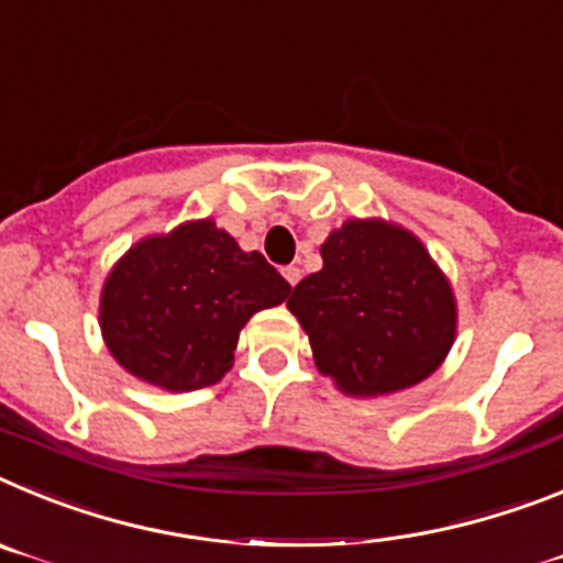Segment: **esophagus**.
I'll list each match as a JSON object with an SVG mask.
<instances>
[{
	"label": "esophagus",
	"mask_w": 563,
	"mask_h": 563,
	"mask_svg": "<svg viewBox=\"0 0 563 563\" xmlns=\"http://www.w3.org/2000/svg\"><path fill=\"white\" fill-rule=\"evenodd\" d=\"M283 277L288 280V286H297V283H300V268L286 266V268H283Z\"/></svg>",
	"instance_id": "1"
}]
</instances>
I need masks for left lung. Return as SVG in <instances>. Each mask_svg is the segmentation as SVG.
<instances>
[{
  "label": "left lung",
  "instance_id": "1",
  "mask_svg": "<svg viewBox=\"0 0 563 563\" xmlns=\"http://www.w3.org/2000/svg\"><path fill=\"white\" fill-rule=\"evenodd\" d=\"M320 254V272L297 283L286 302L320 374L351 397L428 379L456 336V300L417 234L354 218L325 238Z\"/></svg>",
  "mask_w": 563,
  "mask_h": 563
}]
</instances>
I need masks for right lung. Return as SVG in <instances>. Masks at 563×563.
<instances>
[{
	"instance_id": "add662e5",
	"label": "right lung",
	"mask_w": 563,
	"mask_h": 563,
	"mask_svg": "<svg viewBox=\"0 0 563 563\" xmlns=\"http://www.w3.org/2000/svg\"><path fill=\"white\" fill-rule=\"evenodd\" d=\"M288 295L261 252H243L207 218L135 243L107 275L99 322L121 368L164 390H195L232 368L249 317Z\"/></svg>"
}]
</instances>
